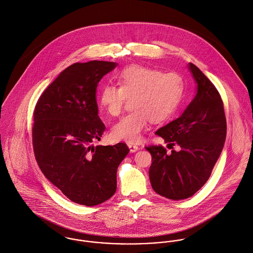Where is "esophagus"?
<instances>
[{"label": "esophagus", "instance_id": "34e87169", "mask_svg": "<svg viewBox=\"0 0 253 253\" xmlns=\"http://www.w3.org/2000/svg\"><path fill=\"white\" fill-rule=\"evenodd\" d=\"M128 147H129V149H130V152H136L139 151V147H138V146H136V145H132V144H129V145H128Z\"/></svg>", "mask_w": 253, "mask_h": 253}]
</instances>
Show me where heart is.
<instances>
[{"instance_id": "1", "label": "heart", "mask_w": 253, "mask_h": 253, "mask_svg": "<svg viewBox=\"0 0 253 253\" xmlns=\"http://www.w3.org/2000/svg\"><path fill=\"white\" fill-rule=\"evenodd\" d=\"M119 88L105 85L101 88L98 102L108 115L120 114L126 98L134 110L122 117L113 127L116 140L138 143L150 120L160 122L172 114L184 94L182 77L175 72H162L145 65L133 64L116 75Z\"/></svg>"}]
</instances>
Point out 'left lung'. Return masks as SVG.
<instances>
[{"mask_svg": "<svg viewBox=\"0 0 253 253\" xmlns=\"http://www.w3.org/2000/svg\"><path fill=\"white\" fill-rule=\"evenodd\" d=\"M195 83L196 96L183 113L155 133L179 152L167 153L161 146L146 148L152 163L150 180L158 195L170 200L194 196L209 179L226 140L227 123L221 97L202 70L188 64Z\"/></svg>", "mask_w": 253, "mask_h": 253, "instance_id": "8db88e82", "label": "left lung"}]
</instances>
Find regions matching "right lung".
<instances>
[{
	"label": "right lung",
	"instance_id": "obj_1",
	"mask_svg": "<svg viewBox=\"0 0 253 253\" xmlns=\"http://www.w3.org/2000/svg\"><path fill=\"white\" fill-rule=\"evenodd\" d=\"M118 63L92 60L65 68L40 97L34 111L33 148L46 178L70 201L93 206L116 191V172L128 154L123 143L94 146L105 126L97 87Z\"/></svg>",
	"mask_w": 253,
	"mask_h": 253
}]
</instances>
